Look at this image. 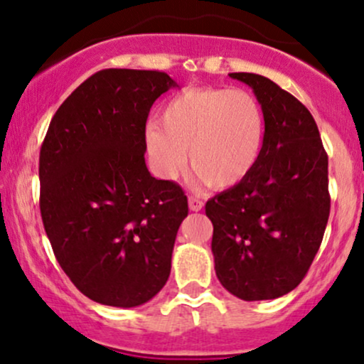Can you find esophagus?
<instances>
[{
	"mask_svg": "<svg viewBox=\"0 0 364 364\" xmlns=\"http://www.w3.org/2000/svg\"><path fill=\"white\" fill-rule=\"evenodd\" d=\"M188 205H190V210L198 212V210H202L203 202L198 198V196H190V198H188Z\"/></svg>",
	"mask_w": 364,
	"mask_h": 364,
	"instance_id": "1",
	"label": "esophagus"
}]
</instances>
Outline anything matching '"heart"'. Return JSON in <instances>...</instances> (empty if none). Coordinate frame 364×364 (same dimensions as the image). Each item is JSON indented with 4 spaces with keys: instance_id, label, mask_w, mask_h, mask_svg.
Listing matches in <instances>:
<instances>
[{
    "instance_id": "b5f03b06",
    "label": "heart",
    "mask_w": 364,
    "mask_h": 364,
    "mask_svg": "<svg viewBox=\"0 0 364 364\" xmlns=\"http://www.w3.org/2000/svg\"><path fill=\"white\" fill-rule=\"evenodd\" d=\"M267 121L252 92L225 87H191L171 97L161 124L145 129L150 164L164 179H174L186 164L207 186L225 190L250 176L265 144Z\"/></svg>"
}]
</instances>
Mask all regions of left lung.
Listing matches in <instances>:
<instances>
[{
    "mask_svg": "<svg viewBox=\"0 0 364 364\" xmlns=\"http://www.w3.org/2000/svg\"><path fill=\"white\" fill-rule=\"evenodd\" d=\"M265 111V144L248 178L205 205L214 225L215 275L245 301L275 299L299 286L330 214L328 157L311 112L277 83L229 73Z\"/></svg>",
    "mask_w": 364,
    "mask_h": 364,
    "instance_id": "left-lung-1",
    "label": "left lung"
}]
</instances>
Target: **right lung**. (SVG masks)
<instances>
[{
	"mask_svg": "<svg viewBox=\"0 0 364 364\" xmlns=\"http://www.w3.org/2000/svg\"><path fill=\"white\" fill-rule=\"evenodd\" d=\"M176 82L156 70L107 68L58 107L41 147V217L54 257L92 301L133 308L168 282L188 200L150 176L145 123Z\"/></svg>",
	"mask_w": 364,
	"mask_h": 364,
	"instance_id": "right-lung-1",
	"label": "right lung"
}]
</instances>
